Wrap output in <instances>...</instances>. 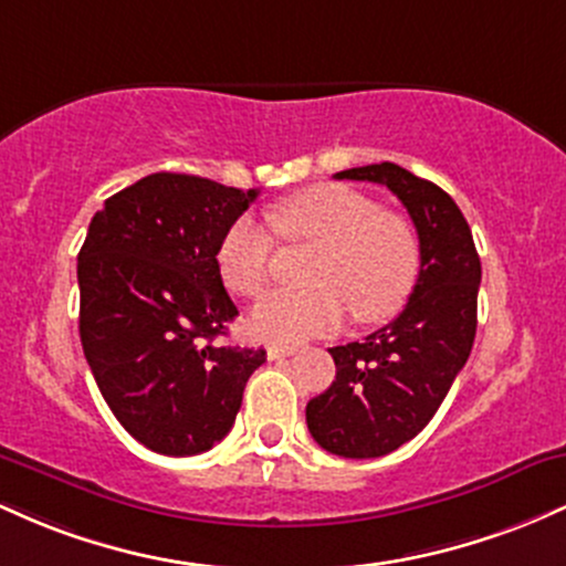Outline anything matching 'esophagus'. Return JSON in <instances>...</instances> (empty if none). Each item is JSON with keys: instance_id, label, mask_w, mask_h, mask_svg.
I'll return each instance as SVG.
<instances>
[{"instance_id": "esophagus-1", "label": "esophagus", "mask_w": 566, "mask_h": 566, "mask_svg": "<svg viewBox=\"0 0 566 566\" xmlns=\"http://www.w3.org/2000/svg\"><path fill=\"white\" fill-rule=\"evenodd\" d=\"M296 353V345H270L266 347V358L270 360H281L289 358V355Z\"/></svg>"}]
</instances>
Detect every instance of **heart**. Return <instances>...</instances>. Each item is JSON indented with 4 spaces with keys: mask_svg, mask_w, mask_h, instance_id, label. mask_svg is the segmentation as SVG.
I'll return each instance as SVG.
<instances>
[{
    "mask_svg": "<svg viewBox=\"0 0 566 566\" xmlns=\"http://www.w3.org/2000/svg\"><path fill=\"white\" fill-rule=\"evenodd\" d=\"M277 238L313 245L307 291L272 294L251 310L249 332L264 342L307 339L345 323L390 321L401 313L420 272V240L401 213L382 211L345 184H317L277 202L270 211ZM270 232L259 221H232L216 249V266L232 294L259 296L270 283Z\"/></svg>",
    "mask_w": 566,
    "mask_h": 566,
    "instance_id": "b5f03b06",
    "label": "heart"
}]
</instances>
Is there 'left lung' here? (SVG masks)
Returning <instances> with one entry per match:
<instances>
[{"instance_id":"obj_1","label":"left lung","mask_w":566,"mask_h":566,"mask_svg":"<svg viewBox=\"0 0 566 566\" xmlns=\"http://www.w3.org/2000/svg\"><path fill=\"white\" fill-rule=\"evenodd\" d=\"M334 179L374 181L403 202L420 238V275L392 323L332 347L336 379L307 403V428L326 452L368 460L396 452L433 420L475 339L481 259L457 202L396 163Z\"/></svg>"}]
</instances>
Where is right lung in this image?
<instances>
[{"label": "right lung", "mask_w": 566, "mask_h": 566, "mask_svg": "<svg viewBox=\"0 0 566 566\" xmlns=\"http://www.w3.org/2000/svg\"><path fill=\"white\" fill-rule=\"evenodd\" d=\"M187 174H151L95 211L77 256L80 339L101 396L146 449L208 452L232 430L264 350L221 347L238 307L216 249L256 200Z\"/></svg>", "instance_id": "obj_1"}]
</instances>
